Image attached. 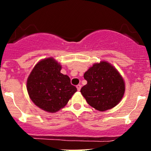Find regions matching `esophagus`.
Masks as SVG:
<instances>
[{
  "mask_svg": "<svg viewBox=\"0 0 151 151\" xmlns=\"http://www.w3.org/2000/svg\"><path fill=\"white\" fill-rule=\"evenodd\" d=\"M77 91H80V89H81V85H77Z\"/></svg>",
  "mask_w": 151,
  "mask_h": 151,
  "instance_id": "1",
  "label": "esophagus"
}]
</instances>
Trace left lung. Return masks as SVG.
Returning <instances> with one entry per match:
<instances>
[{"label": "left lung", "instance_id": "8db88e82", "mask_svg": "<svg viewBox=\"0 0 151 151\" xmlns=\"http://www.w3.org/2000/svg\"><path fill=\"white\" fill-rule=\"evenodd\" d=\"M88 83L80 90L82 95L92 107L106 111L116 106L125 93L122 76L106 61L94 63L84 74Z\"/></svg>", "mask_w": 151, "mask_h": 151}]
</instances>
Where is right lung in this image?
<instances>
[{
    "mask_svg": "<svg viewBox=\"0 0 151 151\" xmlns=\"http://www.w3.org/2000/svg\"><path fill=\"white\" fill-rule=\"evenodd\" d=\"M61 66L53 58L38 62L27 80L30 99L43 110L56 112L64 107L77 92L70 78L60 73Z\"/></svg>",
    "mask_w": 151,
    "mask_h": 151,
    "instance_id": "1",
    "label": "right lung"
}]
</instances>
